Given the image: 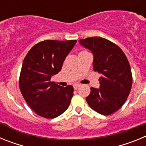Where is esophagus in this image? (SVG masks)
Here are the masks:
<instances>
[{"mask_svg": "<svg viewBox=\"0 0 146 146\" xmlns=\"http://www.w3.org/2000/svg\"><path fill=\"white\" fill-rule=\"evenodd\" d=\"M80 86V84H78V83H75V84L73 85V87H74V89H77Z\"/></svg>", "mask_w": 146, "mask_h": 146, "instance_id": "34e87169", "label": "esophagus"}]
</instances>
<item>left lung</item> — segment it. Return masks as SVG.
<instances>
[{
  "label": "left lung",
  "mask_w": 146,
  "mask_h": 146,
  "mask_svg": "<svg viewBox=\"0 0 146 146\" xmlns=\"http://www.w3.org/2000/svg\"><path fill=\"white\" fill-rule=\"evenodd\" d=\"M80 43L94 54V70L102 74L100 88H91L86 97L94 110L110 115L123 106L132 86L131 67L126 55L118 45L99 36L79 40Z\"/></svg>",
  "instance_id": "8db88e82"
}]
</instances>
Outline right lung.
<instances>
[{"instance_id": "add662e5", "label": "right lung", "mask_w": 146, "mask_h": 146, "mask_svg": "<svg viewBox=\"0 0 146 146\" xmlns=\"http://www.w3.org/2000/svg\"><path fill=\"white\" fill-rule=\"evenodd\" d=\"M77 40H44L28 51L23 60L19 87L28 106L45 118H54L69 108L74 88L62 87L51 81L61 70L66 55Z\"/></svg>"}]
</instances>
